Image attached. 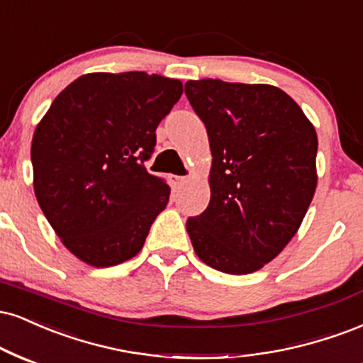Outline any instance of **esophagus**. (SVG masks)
Returning <instances> with one entry per match:
<instances>
[{
  "label": "esophagus",
  "instance_id": "1",
  "mask_svg": "<svg viewBox=\"0 0 363 363\" xmlns=\"http://www.w3.org/2000/svg\"><path fill=\"white\" fill-rule=\"evenodd\" d=\"M170 182H172L174 189L179 191L181 187H184V184L187 182V177L186 176H172L170 177Z\"/></svg>",
  "mask_w": 363,
  "mask_h": 363
}]
</instances>
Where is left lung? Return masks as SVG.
Listing matches in <instances>:
<instances>
[{"label": "left lung", "instance_id": "left-lung-1", "mask_svg": "<svg viewBox=\"0 0 363 363\" xmlns=\"http://www.w3.org/2000/svg\"><path fill=\"white\" fill-rule=\"evenodd\" d=\"M213 154L211 199L187 218L194 252L209 267L250 274L298 231L316 189L318 137L279 87L221 79L186 82Z\"/></svg>", "mask_w": 363, "mask_h": 363}]
</instances>
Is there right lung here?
<instances>
[{
    "instance_id": "add662e5",
    "label": "right lung",
    "mask_w": 363,
    "mask_h": 363,
    "mask_svg": "<svg viewBox=\"0 0 363 363\" xmlns=\"http://www.w3.org/2000/svg\"><path fill=\"white\" fill-rule=\"evenodd\" d=\"M181 94V81L157 74H86L38 123L35 196L77 259L111 267L142 250L170 194L145 162L155 150L157 126Z\"/></svg>"
}]
</instances>
